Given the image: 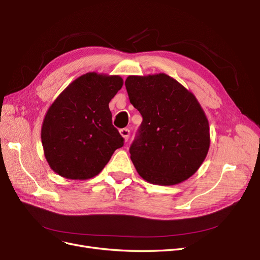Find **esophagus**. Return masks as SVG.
Returning <instances> with one entry per match:
<instances>
[{
    "mask_svg": "<svg viewBox=\"0 0 260 260\" xmlns=\"http://www.w3.org/2000/svg\"><path fill=\"white\" fill-rule=\"evenodd\" d=\"M120 134H121V136L123 137V139L125 141H127V139L129 137V129L128 128H122V129H120Z\"/></svg>",
    "mask_w": 260,
    "mask_h": 260,
    "instance_id": "esophagus-1",
    "label": "esophagus"
}]
</instances>
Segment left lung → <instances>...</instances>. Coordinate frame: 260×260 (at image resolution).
<instances>
[{"instance_id": "1", "label": "left lung", "mask_w": 260, "mask_h": 260, "mask_svg": "<svg viewBox=\"0 0 260 260\" xmlns=\"http://www.w3.org/2000/svg\"><path fill=\"white\" fill-rule=\"evenodd\" d=\"M125 86L143 119L129 149L139 176L164 186L190 178L210 148L209 121L196 96L164 73L128 76Z\"/></svg>"}]
</instances>
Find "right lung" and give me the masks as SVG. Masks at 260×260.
Wrapping results in <instances>:
<instances>
[{"instance_id":"obj_1","label":"right lung","mask_w":260,"mask_h":260,"mask_svg":"<svg viewBox=\"0 0 260 260\" xmlns=\"http://www.w3.org/2000/svg\"><path fill=\"white\" fill-rule=\"evenodd\" d=\"M122 85L119 75L86 73L48 108L41 138L46 160L55 174L71 180L94 178L123 146L109 109Z\"/></svg>"}]
</instances>
